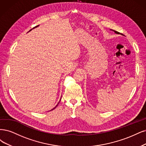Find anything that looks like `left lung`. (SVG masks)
<instances>
[{"instance_id": "8db88e82", "label": "left lung", "mask_w": 146, "mask_h": 146, "mask_svg": "<svg viewBox=\"0 0 146 146\" xmlns=\"http://www.w3.org/2000/svg\"><path fill=\"white\" fill-rule=\"evenodd\" d=\"M113 31L115 33H116V34H119V32H117V31H115V30H113Z\"/></svg>"}]
</instances>
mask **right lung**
Segmentation results:
<instances>
[{
    "label": "right lung",
    "instance_id": "add662e5",
    "mask_svg": "<svg viewBox=\"0 0 146 146\" xmlns=\"http://www.w3.org/2000/svg\"><path fill=\"white\" fill-rule=\"evenodd\" d=\"M38 26H39V25H37V26H36V27H34V28H33V29H35V28H36V27H38ZM31 30H32V29H31ZM31 30H30V31H31ZM59 102H60V101H59ZM59 102H58V104H59ZM58 104H57V105H56V107H54V108H53V109H52V110H54V109H55V108H56V107H57V106H58Z\"/></svg>",
    "mask_w": 146,
    "mask_h": 146
}]
</instances>
